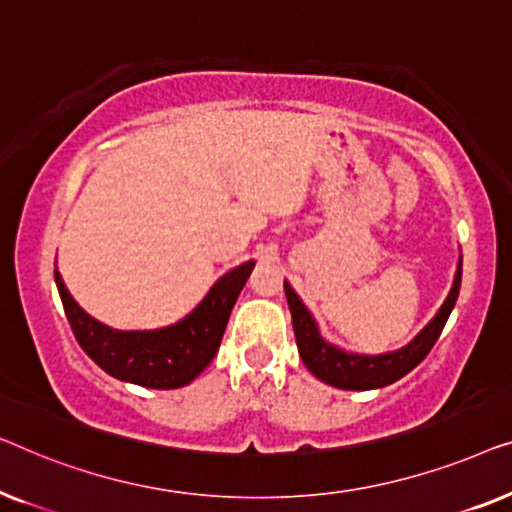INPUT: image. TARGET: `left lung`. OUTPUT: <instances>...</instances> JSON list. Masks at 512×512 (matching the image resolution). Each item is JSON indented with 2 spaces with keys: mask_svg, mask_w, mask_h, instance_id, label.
<instances>
[{
  "mask_svg": "<svg viewBox=\"0 0 512 512\" xmlns=\"http://www.w3.org/2000/svg\"><path fill=\"white\" fill-rule=\"evenodd\" d=\"M459 285H462V259L457 264L455 280H452L448 297H445L441 308H438L427 325L399 350L383 352V355H362V352H348L329 343L320 334V327L311 311H308L304 301L299 299V294L285 280V297L292 313V327L294 336H297L299 355L315 378L331 387H338V390H378V387L397 383L408 371H413L429 355V350L434 348L445 322L450 318L452 308H455Z\"/></svg>",
  "mask_w": 512,
  "mask_h": 512,
  "instance_id": "8db88e82",
  "label": "left lung"
}]
</instances>
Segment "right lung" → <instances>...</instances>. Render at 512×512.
<instances>
[{"mask_svg":"<svg viewBox=\"0 0 512 512\" xmlns=\"http://www.w3.org/2000/svg\"><path fill=\"white\" fill-rule=\"evenodd\" d=\"M255 262H243L215 280L183 320L160 329H113L76 304L55 266V285L76 341L109 376L153 390L190 385L213 362L227 320Z\"/></svg>","mask_w":512,"mask_h":512,"instance_id":"right-lung-1","label":"right lung"}]
</instances>
